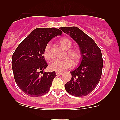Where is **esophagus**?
<instances>
[{
    "label": "esophagus",
    "instance_id": "34e87169",
    "mask_svg": "<svg viewBox=\"0 0 120 120\" xmlns=\"http://www.w3.org/2000/svg\"><path fill=\"white\" fill-rule=\"evenodd\" d=\"M62 72H56V75H58V76H60V75H62Z\"/></svg>",
    "mask_w": 120,
    "mask_h": 120
}]
</instances>
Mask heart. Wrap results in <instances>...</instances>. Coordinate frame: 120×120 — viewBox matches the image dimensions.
<instances>
[{
  "label": "heart",
  "mask_w": 120,
  "mask_h": 120,
  "mask_svg": "<svg viewBox=\"0 0 120 120\" xmlns=\"http://www.w3.org/2000/svg\"><path fill=\"white\" fill-rule=\"evenodd\" d=\"M60 44L66 50H68L71 47V41L68 38H62L60 40ZM44 56L48 61H51L53 59L52 54L50 51V43H48L44 47ZM67 55L70 58H65L62 60H55L51 62L49 65V68L51 70L57 72H62L64 70L69 69L75 64H77L80 61L81 58V54L77 50H70L67 52Z\"/></svg>",
  "instance_id": "b5f03b06"
}]
</instances>
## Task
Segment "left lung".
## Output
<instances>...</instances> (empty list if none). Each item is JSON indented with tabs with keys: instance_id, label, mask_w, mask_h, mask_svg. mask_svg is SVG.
<instances>
[{
	"instance_id": "obj_1",
	"label": "left lung",
	"mask_w": 120,
	"mask_h": 120,
	"mask_svg": "<svg viewBox=\"0 0 120 120\" xmlns=\"http://www.w3.org/2000/svg\"><path fill=\"white\" fill-rule=\"evenodd\" d=\"M78 44L81 53L79 66L71 71V79L65 85L68 93L76 97L87 96L96 88L101 76L103 58L95 41L78 27H61Z\"/></svg>"
}]
</instances>
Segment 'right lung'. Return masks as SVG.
<instances>
[{"mask_svg": "<svg viewBox=\"0 0 120 120\" xmlns=\"http://www.w3.org/2000/svg\"><path fill=\"white\" fill-rule=\"evenodd\" d=\"M62 32L56 28L38 27L24 39L12 55V68L17 85L24 93L35 97L49 91L55 71L43 72L47 67L44 56L46 44Z\"/></svg>", "mask_w": 120, "mask_h": 120, "instance_id": "add662e5", "label": "right lung"}]
</instances>
